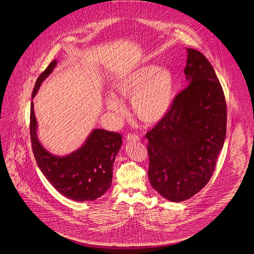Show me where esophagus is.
Masks as SVG:
<instances>
[{
	"mask_svg": "<svg viewBox=\"0 0 254 254\" xmlns=\"http://www.w3.org/2000/svg\"><path fill=\"white\" fill-rule=\"evenodd\" d=\"M126 139H127V142H137V141H140V137L137 136V135H135V134H133V133H128L127 135Z\"/></svg>",
	"mask_w": 254,
	"mask_h": 254,
	"instance_id": "obj_1",
	"label": "esophagus"
}]
</instances>
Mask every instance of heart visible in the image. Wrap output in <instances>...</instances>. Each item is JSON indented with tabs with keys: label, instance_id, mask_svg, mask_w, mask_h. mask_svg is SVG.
<instances>
[{
	"label": "heart",
	"instance_id": "heart-1",
	"mask_svg": "<svg viewBox=\"0 0 254 254\" xmlns=\"http://www.w3.org/2000/svg\"><path fill=\"white\" fill-rule=\"evenodd\" d=\"M114 91L117 96L108 95L105 106L115 119L121 120L126 114L122 100H129L135 118L153 127L163 122L172 109L177 83L169 68L144 64L115 82Z\"/></svg>",
	"mask_w": 254,
	"mask_h": 254
}]
</instances>
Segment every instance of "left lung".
<instances>
[{"mask_svg": "<svg viewBox=\"0 0 254 254\" xmlns=\"http://www.w3.org/2000/svg\"><path fill=\"white\" fill-rule=\"evenodd\" d=\"M187 52L189 86L166 119L146 134L151 186L173 202L190 198L209 182L227 128L225 96L214 67L198 51Z\"/></svg>", "mask_w": 254, "mask_h": 254, "instance_id": "8db88e82", "label": "left lung"}]
</instances>
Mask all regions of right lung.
Listing matches in <instances>:
<instances>
[{"mask_svg": "<svg viewBox=\"0 0 254 254\" xmlns=\"http://www.w3.org/2000/svg\"><path fill=\"white\" fill-rule=\"evenodd\" d=\"M57 64V60L53 61L38 77L32 99L42 82L53 73ZM30 136L40 171L64 196L75 201H90L100 197L111 187L113 163L123 144L119 132L95 128L87 136L84 144L71 154L65 156L52 154L38 140L37 121L32 101Z\"/></svg>", "mask_w": 254, "mask_h": 254, "instance_id": "obj_1", "label": "right lung"}]
</instances>
